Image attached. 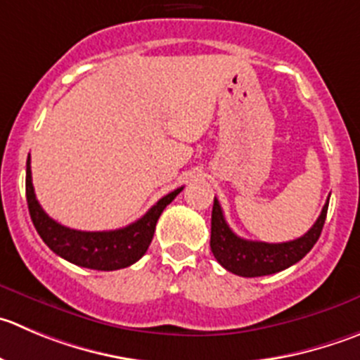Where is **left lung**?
Listing matches in <instances>:
<instances>
[{
  "mask_svg": "<svg viewBox=\"0 0 360 360\" xmlns=\"http://www.w3.org/2000/svg\"><path fill=\"white\" fill-rule=\"evenodd\" d=\"M327 208L328 200L321 208V214L316 219V222L300 238L281 242V244H269V242L245 240V238L235 235L228 226V222H226L217 198H214L210 249L214 252L215 259L228 272L237 274V276L259 277L281 272V270L288 269V266L300 262L313 249V245L320 238L321 229H323Z\"/></svg>",
  "mask_w": 360,
  "mask_h": 360,
  "instance_id": "obj_1",
  "label": "left lung"
}]
</instances>
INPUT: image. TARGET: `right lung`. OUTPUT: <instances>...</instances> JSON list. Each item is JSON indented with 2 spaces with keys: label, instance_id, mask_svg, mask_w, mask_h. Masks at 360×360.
<instances>
[{
  "label": "right lung",
  "instance_id": "obj_1",
  "mask_svg": "<svg viewBox=\"0 0 360 360\" xmlns=\"http://www.w3.org/2000/svg\"><path fill=\"white\" fill-rule=\"evenodd\" d=\"M182 189L184 187H178L160 198L141 219L125 228L112 231H79L60 224L44 212L33 189L30 155L26 162V200L33 226L51 251L84 269L118 270L138 262L152 242L162 210L182 193Z\"/></svg>",
  "mask_w": 360,
  "mask_h": 360
}]
</instances>
